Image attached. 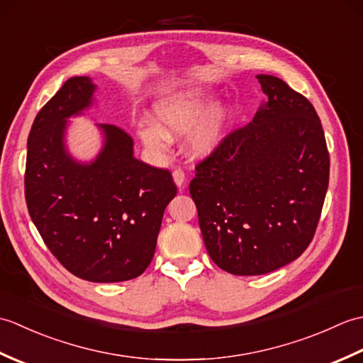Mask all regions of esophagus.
I'll use <instances>...</instances> for the list:
<instances>
[{"mask_svg": "<svg viewBox=\"0 0 363 363\" xmlns=\"http://www.w3.org/2000/svg\"><path fill=\"white\" fill-rule=\"evenodd\" d=\"M173 179H174L176 186L179 187V190H182L184 189V182H186V173H184L182 168H174Z\"/></svg>", "mask_w": 363, "mask_h": 363, "instance_id": "34e87169", "label": "esophagus"}]
</instances>
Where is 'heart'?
Returning <instances> with one entry per match:
<instances>
[{"label":"heart","instance_id":"b5f03b06","mask_svg":"<svg viewBox=\"0 0 363 363\" xmlns=\"http://www.w3.org/2000/svg\"><path fill=\"white\" fill-rule=\"evenodd\" d=\"M207 98L199 91L174 95L154 106L156 126L145 125L138 129L140 140L151 150H165L168 138L189 133L207 109ZM189 138V150L196 157H204L220 146L225 138L228 112L225 107H213Z\"/></svg>","mask_w":363,"mask_h":363}]
</instances>
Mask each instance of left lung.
<instances>
[{
  "instance_id": "8db88e82",
  "label": "left lung",
  "mask_w": 363,
  "mask_h": 363,
  "mask_svg": "<svg viewBox=\"0 0 363 363\" xmlns=\"http://www.w3.org/2000/svg\"><path fill=\"white\" fill-rule=\"evenodd\" d=\"M268 101L196 164L190 195L211 259L237 276L265 274L312 242L329 184L325 130L309 99L257 74Z\"/></svg>"
}]
</instances>
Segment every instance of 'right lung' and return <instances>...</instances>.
Wrapping results in <instances>:
<instances>
[{
	"label": "right lung",
	"mask_w": 363,
	"mask_h": 363,
	"mask_svg": "<svg viewBox=\"0 0 363 363\" xmlns=\"http://www.w3.org/2000/svg\"><path fill=\"white\" fill-rule=\"evenodd\" d=\"M95 89L87 76H74L37 113L25 196L38 234L68 272L90 282H121L151 264L177 189L168 169L134 157L133 138L115 125H98L104 146L91 164L67 152V120L87 109Z\"/></svg>",
	"instance_id": "right-lung-1"
}]
</instances>
